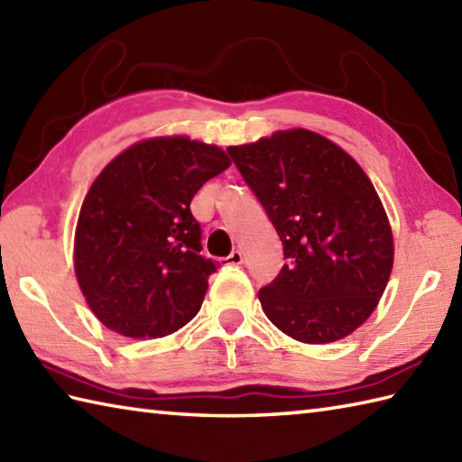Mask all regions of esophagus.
<instances>
[{
  "instance_id": "1",
  "label": "esophagus",
  "mask_w": 462,
  "mask_h": 462,
  "mask_svg": "<svg viewBox=\"0 0 462 462\" xmlns=\"http://www.w3.org/2000/svg\"><path fill=\"white\" fill-rule=\"evenodd\" d=\"M226 260H228V264L238 266V264H242V262H244V252H242V250H234L232 254H230L228 258H226Z\"/></svg>"
}]
</instances>
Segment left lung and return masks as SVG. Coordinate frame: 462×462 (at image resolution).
<instances>
[{"instance_id": "obj_1", "label": "left lung", "mask_w": 462, "mask_h": 462, "mask_svg": "<svg viewBox=\"0 0 462 462\" xmlns=\"http://www.w3.org/2000/svg\"><path fill=\"white\" fill-rule=\"evenodd\" d=\"M264 206L288 264L262 310L304 345L346 338L374 312L394 262L393 228L358 162L312 130H278L228 148Z\"/></svg>"}]
</instances>
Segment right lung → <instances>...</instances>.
I'll return each mask as SVG.
<instances>
[{
  "label": "right lung",
  "instance_id": "1",
  "mask_svg": "<svg viewBox=\"0 0 462 462\" xmlns=\"http://www.w3.org/2000/svg\"><path fill=\"white\" fill-rule=\"evenodd\" d=\"M230 164L214 143L158 135L132 143L99 171L78 216L74 270L106 328L162 338L198 314L216 266L200 256L189 202Z\"/></svg>",
  "mask_w": 462,
  "mask_h": 462
}]
</instances>
